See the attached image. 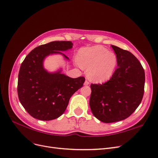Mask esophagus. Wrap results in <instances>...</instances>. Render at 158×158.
<instances>
[{"instance_id": "obj_1", "label": "esophagus", "mask_w": 158, "mask_h": 158, "mask_svg": "<svg viewBox=\"0 0 158 158\" xmlns=\"http://www.w3.org/2000/svg\"><path fill=\"white\" fill-rule=\"evenodd\" d=\"M89 81H88V80H85V82H84V85H89Z\"/></svg>"}]
</instances>
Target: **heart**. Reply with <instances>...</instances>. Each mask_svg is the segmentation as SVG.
Here are the masks:
<instances>
[{
	"label": "heart",
	"instance_id": "b5f03b06",
	"mask_svg": "<svg viewBox=\"0 0 158 158\" xmlns=\"http://www.w3.org/2000/svg\"><path fill=\"white\" fill-rule=\"evenodd\" d=\"M77 60L78 65L87 68L88 77L96 82L109 80L117 64L116 55L101 46L81 48L78 53Z\"/></svg>",
	"mask_w": 158,
	"mask_h": 158
}]
</instances>
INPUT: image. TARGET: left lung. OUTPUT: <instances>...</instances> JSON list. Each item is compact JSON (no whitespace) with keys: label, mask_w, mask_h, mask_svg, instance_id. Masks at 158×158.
<instances>
[{"label":"left lung","mask_w":158,"mask_h":158,"mask_svg":"<svg viewBox=\"0 0 158 158\" xmlns=\"http://www.w3.org/2000/svg\"><path fill=\"white\" fill-rule=\"evenodd\" d=\"M118 67L105 83L91 84L89 106L94 116L106 123L130 117L141 104L145 81L144 69L128 50L111 45Z\"/></svg>","instance_id":"left-lung-1"}]
</instances>
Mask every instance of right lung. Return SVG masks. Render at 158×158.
Returning <instances> with one entry per match:
<instances>
[{
    "label": "right lung",
    "instance_id": "add662e5",
    "mask_svg": "<svg viewBox=\"0 0 158 158\" xmlns=\"http://www.w3.org/2000/svg\"><path fill=\"white\" fill-rule=\"evenodd\" d=\"M73 47L69 41H52L35 48L21 64L18 76L17 93L21 104L29 114L41 121L60 117L73 94L83 86L84 77L72 78L61 74L48 73L43 66L47 56L61 54Z\"/></svg>",
    "mask_w": 158,
    "mask_h": 158
}]
</instances>
